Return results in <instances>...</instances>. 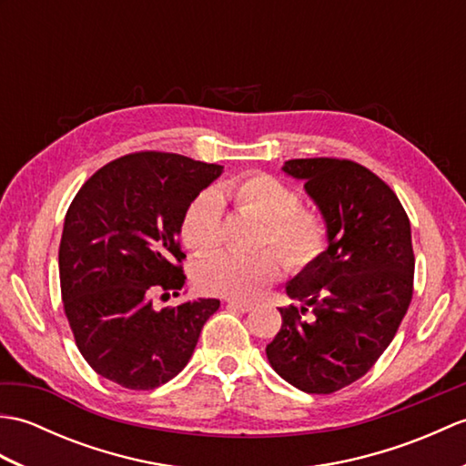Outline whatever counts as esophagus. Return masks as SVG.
<instances>
[{"label": "esophagus", "mask_w": 466, "mask_h": 466, "mask_svg": "<svg viewBox=\"0 0 466 466\" xmlns=\"http://www.w3.org/2000/svg\"><path fill=\"white\" fill-rule=\"evenodd\" d=\"M228 306H230V309L240 310V312H250L254 309L252 302H242V300H228Z\"/></svg>", "instance_id": "esophagus-1"}]
</instances>
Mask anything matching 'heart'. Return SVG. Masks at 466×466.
Masks as SVG:
<instances>
[{
    "mask_svg": "<svg viewBox=\"0 0 466 466\" xmlns=\"http://www.w3.org/2000/svg\"><path fill=\"white\" fill-rule=\"evenodd\" d=\"M222 198L234 208L262 220L256 248H276L292 272H304L319 262L330 244L326 216L302 206L300 192L280 177L264 172L246 174L228 182L222 192L206 190L186 208L180 234L187 250L212 254L222 246ZM274 250L252 256L218 254L196 268V282L208 294L250 300L280 280L284 262Z\"/></svg>",
    "mask_w": 466,
    "mask_h": 466,
    "instance_id": "1",
    "label": "heart"
}]
</instances>
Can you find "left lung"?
I'll return each mask as SVG.
<instances>
[{"mask_svg":"<svg viewBox=\"0 0 466 466\" xmlns=\"http://www.w3.org/2000/svg\"><path fill=\"white\" fill-rule=\"evenodd\" d=\"M282 170L304 180L329 220L330 244L286 286L304 306L280 309L282 329L266 356L296 389L332 394L372 369L409 310L410 222L392 187L352 160L299 157Z\"/></svg>","mask_w":466,"mask_h":466,"instance_id":"obj_1","label":"left lung"}]
</instances>
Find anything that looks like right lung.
Listing matches in <instances>:
<instances>
[{
    "mask_svg": "<svg viewBox=\"0 0 466 466\" xmlns=\"http://www.w3.org/2000/svg\"><path fill=\"white\" fill-rule=\"evenodd\" d=\"M222 166L180 154L136 152L87 177L67 208L59 286L76 346L104 379L154 390L190 360L220 300L154 310L152 296L182 290L186 208Z\"/></svg>",
    "mask_w": 466,
    "mask_h": 466,
    "instance_id": "1",
    "label": "right lung"
}]
</instances>
